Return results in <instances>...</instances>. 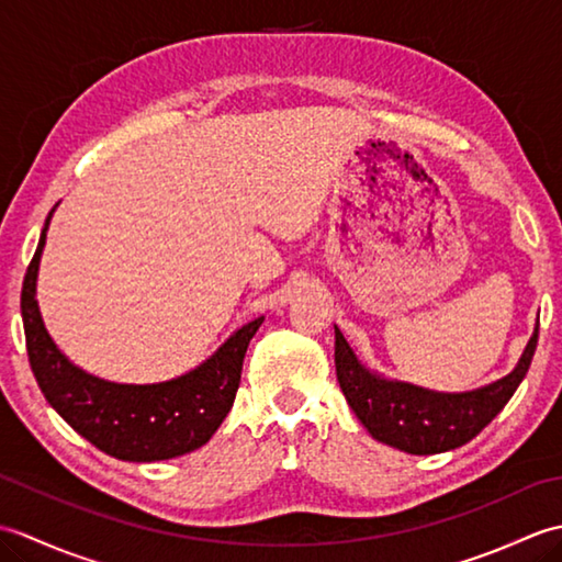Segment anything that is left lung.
Masks as SVG:
<instances>
[{"label":"left lung","mask_w":562,"mask_h":562,"mask_svg":"<svg viewBox=\"0 0 562 562\" xmlns=\"http://www.w3.org/2000/svg\"><path fill=\"white\" fill-rule=\"evenodd\" d=\"M539 342V326L519 364L503 379L465 393H439L379 376L357 360L336 326V374L350 408L374 439L427 457L471 441L515 396Z\"/></svg>","instance_id":"obj_1"}]
</instances>
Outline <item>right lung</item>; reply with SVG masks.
<instances>
[{"label": "right lung", "mask_w": 562, "mask_h": 562, "mask_svg": "<svg viewBox=\"0 0 562 562\" xmlns=\"http://www.w3.org/2000/svg\"><path fill=\"white\" fill-rule=\"evenodd\" d=\"M53 212L47 214L21 290L29 362L43 396L75 432L121 461L176 459L207 445L232 411L248 342L262 316L238 328L210 360L178 379L161 384H115L91 376L57 350L35 302V280Z\"/></svg>", "instance_id": "right-lung-1"}]
</instances>
